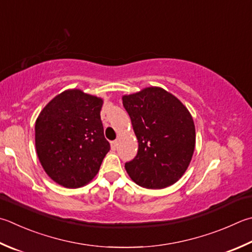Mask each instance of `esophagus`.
<instances>
[{"mask_svg": "<svg viewBox=\"0 0 252 252\" xmlns=\"http://www.w3.org/2000/svg\"><path fill=\"white\" fill-rule=\"evenodd\" d=\"M111 147H112L113 150H116V148H117V140L111 141Z\"/></svg>", "mask_w": 252, "mask_h": 252, "instance_id": "esophagus-1", "label": "esophagus"}]
</instances>
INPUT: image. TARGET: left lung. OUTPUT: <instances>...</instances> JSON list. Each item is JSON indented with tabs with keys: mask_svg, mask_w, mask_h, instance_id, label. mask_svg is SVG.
Segmentation results:
<instances>
[{
	"mask_svg": "<svg viewBox=\"0 0 252 252\" xmlns=\"http://www.w3.org/2000/svg\"><path fill=\"white\" fill-rule=\"evenodd\" d=\"M123 105L138 139V151L125 163L142 188L163 189L182 177L195 147V126L183 104L161 88L123 96Z\"/></svg>",
	"mask_w": 252,
	"mask_h": 252,
	"instance_id": "1",
	"label": "left lung"
}]
</instances>
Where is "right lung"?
Returning a JSON list of instances; mask_svg holds the SVG:
<instances>
[{
    "label": "right lung",
    "mask_w": 252,
    "mask_h": 252,
    "mask_svg": "<svg viewBox=\"0 0 252 252\" xmlns=\"http://www.w3.org/2000/svg\"><path fill=\"white\" fill-rule=\"evenodd\" d=\"M102 105V98L68 90L52 98L37 118V156L46 173L64 188L91 181L111 149L99 115Z\"/></svg>",
    "instance_id": "1"
}]
</instances>
